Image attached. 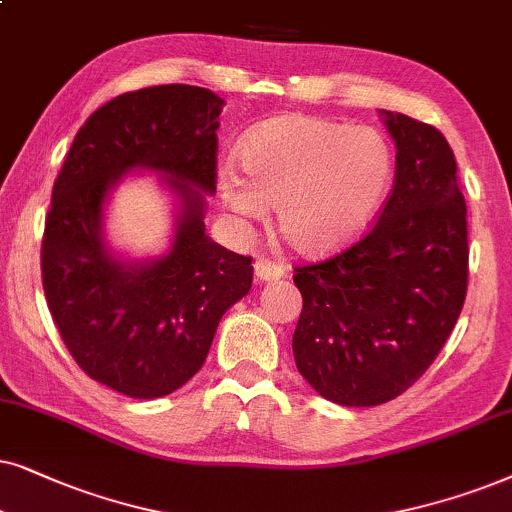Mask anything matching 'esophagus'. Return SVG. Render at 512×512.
I'll return each mask as SVG.
<instances>
[{"label":"esophagus","mask_w":512,"mask_h":512,"mask_svg":"<svg viewBox=\"0 0 512 512\" xmlns=\"http://www.w3.org/2000/svg\"><path fill=\"white\" fill-rule=\"evenodd\" d=\"M285 264L281 262H271L267 257H260V260L255 262V276L260 283H267V281H278V278L285 276Z\"/></svg>","instance_id":"1"}]
</instances>
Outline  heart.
Wrapping results in <instances>:
<instances>
[{"instance_id":"1","label":"heart","mask_w":512,"mask_h":512,"mask_svg":"<svg viewBox=\"0 0 512 512\" xmlns=\"http://www.w3.org/2000/svg\"><path fill=\"white\" fill-rule=\"evenodd\" d=\"M243 180L224 173L217 192L245 220L276 208L281 236L302 255H330L358 241L391 194L395 149L379 128L309 114L264 121L238 147Z\"/></svg>"}]
</instances>
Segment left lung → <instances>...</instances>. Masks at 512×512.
<instances>
[{"label":"left lung","mask_w":512,"mask_h":512,"mask_svg":"<svg viewBox=\"0 0 512 512\" xmlns=\"http://www.w3.org/2000/svg\"><path fill=\"white\" fill-rule=\"evenodd\" d=\"M395 180L374 227L295 269L292 353L332 403L372 407L407 391L452 335L468 290V222L456 159L438 128L381 109Z\"/></svg>","instance_id":"8db88e82"}]
</instances>
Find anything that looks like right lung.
Instances as JSON below:
<instances>
[{"mask_svg": "<svg viewBox=\"0 0 512 512\" xmlns=\"http://www.w3.org/2000/svg\"><path fill=\"white\" fill-rule=\"evenodd\" d=\"M224 100L187 84L149 86L109 100L79 128L51 194L42 281L60 337L88 377L152 400L187 384L220 318L252 285V257L206 234V196L217 182ZM163 174L178 196L166 256L126 263L101 234L104 201L126 172Z\"/></svg>", "mask_w": 512, "mask_h": 512, "instance_id": "add662e5", "label": "right lung"}]
</instances>
